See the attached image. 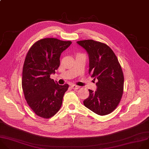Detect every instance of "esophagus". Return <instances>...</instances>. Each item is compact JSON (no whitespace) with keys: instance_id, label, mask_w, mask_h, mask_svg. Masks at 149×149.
Returning a JSON list of instances; mask_svg holds the SVG:
<instances>
[{"instance_id":"esophagus-1","label":"esophagus","mask_w":149,"mask_h":149,"mask_svg":"<svg viewBox=\"0 0 149 149\" xmlns=\"http://www.w3.org/2000/svg\"><path fill=\"white\" fill-rule=\"evenodd\" d=\"M71 87L73 89H74V90H77V89H79L80 88V87L79 86H77V85H75V84L71 85Z\"/></svg>"}]
</instances>
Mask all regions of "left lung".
<instances>
[{
    "label": "left lung",
    "instance_id": "left-lung-1",
    "mask_svg": "<svg viewBox=\"0 0 149 149\" xmlns=\"http://www.w3.org/2000/svg\"><path fill=\"white\" fill-rule=\"evenodd\" d=\"M77 43L88 54V74L98 80L97 91L88 89L89 96L83 101L84 105L98 115L110 114L119 104L123 93L124 75L120 64L105 43L91 39Z\"/></svg>",
    "mask_w": 149,
    "mask_h": 149
}]
</instances>
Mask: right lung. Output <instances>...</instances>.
<instances>
[{"label":"right lung","mask_w":149,"mask_h":149,"mask_svg":"<svg viewBox=\"0 0 149 149\" xmlns=\"http://www.w3.org/2000/svg\"><path fill=\"white\" fill-rule=\"evenodd\" d=\"M72 43L56 38H45L29 49L24 62L22 86L27 104L43 118L60 110L69 85H59L50 76L60 65V56Z\"/></svg>","instance_id":"1"}]
</instances>
